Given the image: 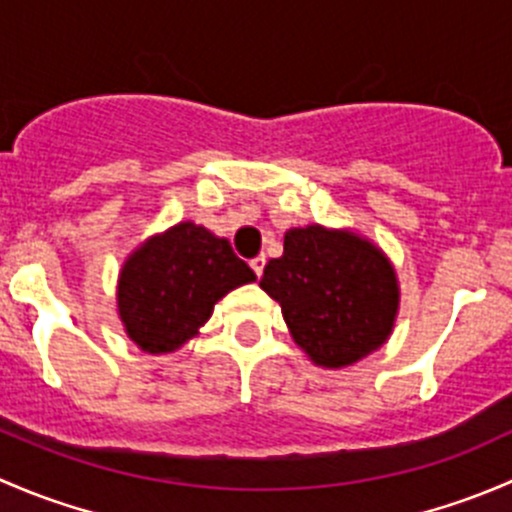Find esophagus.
<instances>
[{"label":"esophagus","mask_w":512,"mask_h":512,"mask_svg":"<svg viewBox=\"0 0 512 512\" xmlns=\"http://www.w3.org/2000/svg\"><path fill=\"white\" fill-rule=\"evenodd\" d=\"M265 262H267L265 255H257L255 260H250V267L255 270L257 277H262V272H265Z\"/></svg>","instance_id":"esophagus-1"}]
</instances>
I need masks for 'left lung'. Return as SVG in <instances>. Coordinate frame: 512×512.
I'll use <instances>...</instances> for the list:
<instances>
[{"label":"left lung","mask_w":512,"mask_h":512,"mask_svg":"<svg viewBox=\"0 0 512 512\" xmlns=\"http://www.w3.org/2000/svg\"><path fill=\"white\" fill-rule=\"evenodd\" d=\"M260 287L280 302L294 342L339 369L386 342L399 309L394 267L371 242L322 225L294 227Z\"/></svg>","instance_id":"1"}]
</instances>
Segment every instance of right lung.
<instances>
[{"label": "right lung", "mask_w": 512, "mask_h": 512, "mask_svg": "<svg viewBox=\"0 0 512 512\" xmlns=\"http://www.w3.org/2000/svg\"><path fill=\"white\" fill-rule=\"evenodd\" d=\"M252 280L255 272L230 242L180 223L128 257L118 280V312L143 352H173L198 334L218 299Z\"/></svg>", "instance_id": "right-lung-1"}]
</instances>
